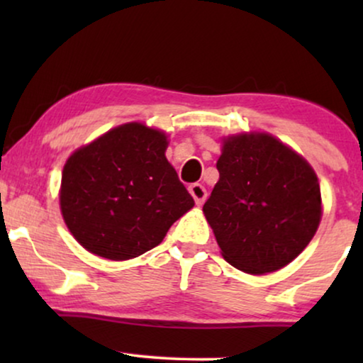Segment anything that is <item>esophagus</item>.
<instances>
[{
    "mask_svg": "<svg viewBox=\"0 0 363 363\" xmlns=\"http://www.w3.org/2000/svg\"><path fill=\"white\" fill-rule=\"evenodd\" d=\"M190 195L193 196V200H195L196 205H203V201L206 200V190L205 186L200 185V183H193V185H190Z\"/></svg>",
    "mask_w": 363,
    "mask_h": 363,
    "instance_id": "esophagus-1",
    "label": "esophagus"
}]
</instances>
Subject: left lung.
<instances>
[{
	"label": "left lung",
	"instance_id": "left-lung-1",
	"mask_svg": "<svg viewBox=\"0 0 363 363\" xmlns=\"http://www.w3.org/2000/svg\"><path fill=\"white\" fill-rule=\"evenodd\" d=\"M220 180L203 205L225 259L247 274L274 272L304 251L322 216L315 172L264 132L223 140Z\"/></svg>",
	"mask_w": 363,
	"mask_h": 363
}]
</instances>
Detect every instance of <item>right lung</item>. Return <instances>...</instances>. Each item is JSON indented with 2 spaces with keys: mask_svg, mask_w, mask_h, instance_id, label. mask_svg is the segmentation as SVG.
Listing matches in <instances>:
<instances>
[{
  "mask_svg": "<svg viewBox=\"0 0 363 363\" xmlns=\"http://www.w3.org/2000/svg\"><path fill=\"white\" fill-rule=\"evenodd\" d=\"M167 135L130 122L81 147L62 170V218L89 252L132 259L158 246L195 201L165 157Z\"/></svg>",
  "mask_w": 363,
  "mask_h": 363,
  "instance_id": "add662e5",
  "label": "right lung"
}]
</instances>
